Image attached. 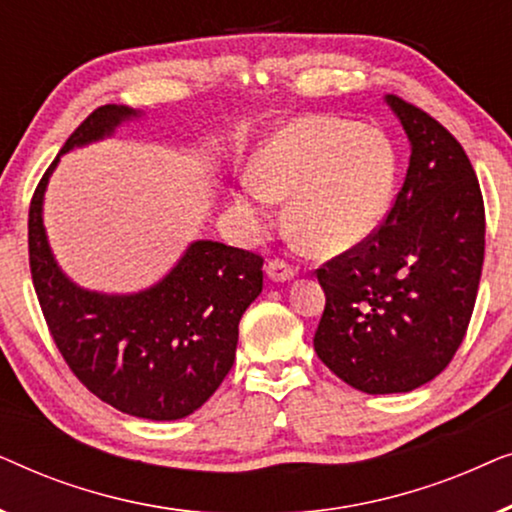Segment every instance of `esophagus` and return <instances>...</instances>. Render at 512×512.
<instances>
[{
  "mask_svg": "<svg viewBox=\"0 0 512 512\" xmlns=\"http://www.w3.org/2000/svg\"><path fill=\"white\" fill-rule=\"evenodd\" d=\"M265 275H268L272 282H291L296 277V270L291 265H286L284 261H270L265 265Z\"/></svg>",
  "mask_w": 512,
  "mask_h": 512,
  "instance_id": "1",
  "label": "esophagus"
}]
</instances>
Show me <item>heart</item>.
Returning <instances> with one entry per match:
<instances>
[{
    "instance_id": "b5f03b06",
    "label": "heart",
    "mask_w": 512,
    "mask_h": 512,
    "mask_svg": "<svg viewBox=\"0 0 512 512\" xmlns=\"http://www.w3.org/2000/svg\"><path fill=\"white\" fill-rule=\"evenodd\" d=\"M396 188L394 146L375 128L331 116H300L265 139L254 179L233 205L261 233L275 200H289V230L314 256H338L380 228Z\"/></svg>"
}]
</instances>
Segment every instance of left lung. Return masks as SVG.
Masks as SVG:
<instances>
[{
  "instance_id": "obj_1",
  "label": "left lung",
  "mask_w": 512,
  "mask_h": 512,
  "mask_svg": "<svg viewBox=\"0 0 512 512\" xmlns=\"http://www.w3.org/2000/svg\"><path fill=\"white\" fill-rule=\"evenodd\" d=\"M384 102L410 142L401 193L377 233L317 270L326 310L314 352L366 394H401L443 373L485 258V205L461 144L401 97Z\"/></svg>"
}]
</instances>
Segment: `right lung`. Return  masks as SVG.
<instances>
[{"label":"right lung","mask_w":512,"mask_h":512,"mask_svg":"<svg viewBox=\"0 0 512 512\" xmlns=\"http://www.w3.org/2000/svg\"><path fill=\"white\" fill-rule=\"evenodd\" d=\"M146 114L95 109L39 181L30 205V268L46 324L74 375L125 415L172 422L200 408L233 368L237 326L263 289V258L195 240L156 284L132 293L79 286L55 258L44 198L60 158L116 135Z\"/></svg>","instance_id":"add662e5"}]
</instances>
